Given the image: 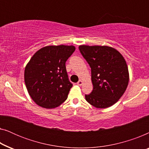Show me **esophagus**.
<instances>
[{
	"label": "esophagus",
	"mask_w": 149,
	"mask_h": 149,
	"mask_svg": "<svg viewBox=\"0 0 149 149\" xmlns=\"http://www.w3.org/2000/svg\"><path fill=\"white\" fill-rule=\"evenodd\" d=\"M77 85H79V86H81V85H82V84H83V81H81V80H80V81H79L78 82H77Z\"/></svg>",
	"instance_id": "obj_1"
}]
</instances>
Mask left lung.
<instances>
[{"label": "left lung", "instance_id": "obj_1", "mask_svg": "<svg viewBox=\"0 0 149 149\" xmlns=\"http://www.w3.org/2000/svg\"><path fill=\"white\" fill-rule=\"evenodd\" d=\"M79 49L91 70L93 88L85 100L97 109L111 107L123 95L129 82L125 59L111 47L80 45Z\"/></svg>", "mask_w": 149, "mask_h": 149}]
</instances>
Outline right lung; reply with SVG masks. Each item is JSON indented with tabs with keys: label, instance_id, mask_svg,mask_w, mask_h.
Listing matches in <instances>:
<instances>
[{
	"label": "right lung",
	"instance_id": "1",
	"mask_svg": "<svg viewBox=\"0 0 149 149\" xmlns=\"http://www.w3.org/2000/svg\"><path fill=\"white\" fill-rule=\"evenodd\" d=\"M74 46H47L36 52L26 65L24 81L30 96L45 109H54L68 97L72 84L68 79L66 62Z\"/></svg>",
	"mask_w": 149,
	"mask_h": 149
}]
</instances>
